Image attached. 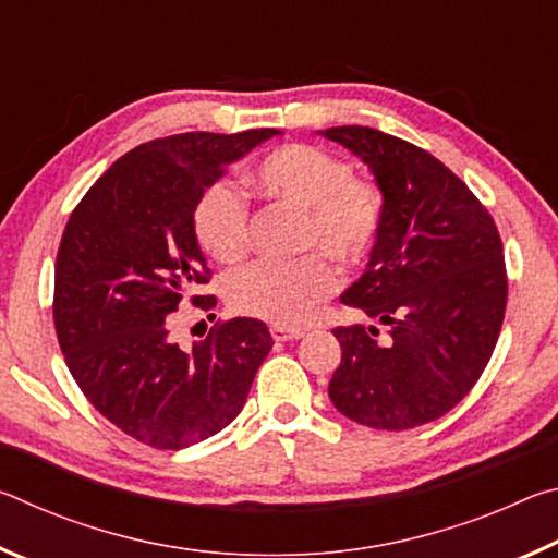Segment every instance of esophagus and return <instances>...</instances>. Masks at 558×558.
I'll use <instances>...</instances> for the list:
<instances>
[{
    "label": "esophagus",
    "mask_w": 558,
    "mask_h": 558,
    "mask_svg": "<svg viewBox=\"0 0 558 558\" xmlns=\"http://www.w3.org/2000/svg\"><path fill=\"white\" fill-rule=\"evenodd\" d=\"M302 329H295V327H286V325H272L270 327V337L276 339V342H290V339H300Z\"/></svg>",
    "instance_id": "esophagus-1"
}]
</instances>
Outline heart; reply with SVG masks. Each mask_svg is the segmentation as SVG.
I'll return each instance as SVG.
<instances>
[{
    "label": "heart",
    "mask_w": 558,
    "mask_h": 558,
    "mask_svg": "<svg viewBox=\"0 0 558 558\" xmlns=\"http://www.w3.org/2000/svg\"><path fill=\"white\" fill-rule=\"evenodd\" d=\"M256 194L300 211L298 248L325 251L342 266H356L372 251L384 226L386 196L374 179L352 174L347 159L325 147L286 143L263 155L248 172ZM199 248L219 263L248 251L251 214L241 189L219 179L204 189L192 209ZM339 278L323 253L295 263H253L226 282V300L241 315L278 325H305L335 295Z\"/></svg>",
    "instance_id": "b5f03b06"
}]
</instances>
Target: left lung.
Listing matches in <instances>:
<instances>
[{"mask_svg":"<svg viewBox=\"0 0 558 558\" xmlns=\"http://www.w3.org/2000/svg\"><path fill=\"white\" fill-rule=\"evenodd\" d=\"M323 135L362 157L386 196L369 266L342 295L386 337L335 329L342 362L329 399L362 426H423L465 399L495 352L507 307L502 239L483 202L426 149L362 125Z\"/></svg>","mask_w":558,"mask_h":558,"instance_id":"obj_1","label":"left lung"}]
</instances>
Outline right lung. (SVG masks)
<instances>
[{
  "mask_svg": "<svg viewBox=\"0 0 558 558\" xmlns=\"http://www.w3.org/2000/svg\"><path fill=\"white\" fill-rule=\"evenodd\" d=\"M278 130L182 132L130 149L93 184L65 223L53 278V325L83 396L130 438L182 450L241 413L272 339L260 319L216 323L182 349L179 302L211 280L192 209L233 159Z\"/></svg>",
  "mask_w": 558,
  "mask_h": 558,
  "instance_id": "add662e5",
  "label": "right lung"
}]
</instances>
